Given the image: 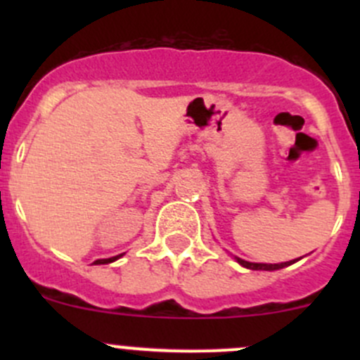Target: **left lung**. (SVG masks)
I'll return each mask as SVG.
<instances>
[{"label":"left lung","instance_id":"left-lung-1","mask_svg":"<svg viewBox=\"0 0 360 360\" xmlns=\"http://www.w3.org/2000/svg\"><path fill=\"white\" fill-rule=\"evenodd\" d=\"M237 259L238 264H242L244 268H249V270H264V271H274V270H281V268L284 266H289V264L296 263L297 259H292V261H285V263H250V261H245L242 259V257H235Z\"/></svg>","mask_w":360,"mask_h":360}]
</instances>
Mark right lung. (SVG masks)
Wrapping results in <instances>:
<instances>
[{
  "mask_svg": "<svg viewBox=\"0 0 360 360\" xmlns=\"http://www.w3.org/2000/svg\"><path fill=\"white\" fill-rule=\"evenodd\" d=\"M123 254H118V256H112V257H108V259H97L94 261V264H108V263H112V261H116L118 257H122Z\"/></svg>",
  "mask_w": 360,
  "mask_h": 360,
  "instance_id": "1",
  "label": "right lung"
}]
</instances>
